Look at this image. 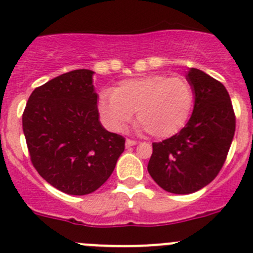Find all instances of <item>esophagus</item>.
<instances>
[{
	"label": "esophagus",
	"instance_id": "esophagus-1",
	"mask_svg": "<svg viewBox=\"0 0 253 253\" xmlns=\"http://www.w3.org/2000/svg\"><path fill=\"white\" fill-rule=\"evenodd\" d=\"M125 144H126V147H130V146H135L137 144V142L133 139H126L125 140Z\"/></svg>",
	"mask_w": 253,
	"mask_h": 253
}]
</instances>
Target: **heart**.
<instances>
[{
  "mask_svg": "<svg viewBox=\"0 0 253 253\" xmlns=\"http://www.w3.org/2000/svg\"><path fill=\"white\" fill-rule=\"evenodd\" d=\"M194 101V87L186 77L151 75L120 82L115 90L102 91L97 110L111 131L122 130L137 111L139 130L162 139L186 125Z\"/></svg>",
  "mask_w": 253,
  "mask_h": 253,
  "instance_id": "b5f03b06",
  "label": "heart"
}]
</instances>
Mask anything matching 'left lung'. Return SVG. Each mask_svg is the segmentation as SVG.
Returning <instances> with one entry per match:
<instances>
[{
    "label": "left lung",
    "instance_id": "left-lung-1",
    "mask_svg": "<svg viewBox=\"0 0 253 253\" xmlns=\"http://www.w3.org/2000/svg\"><path fill=\"white\" fill-rule=\"evenodd\" d=\"M195 92L191 118L178 133L158 143L148 172L172 194H191L210 184L222 169L236 131L231 97L222 82L200 69L187 73Z\"/></svg>",
    "mask_w": 253,
    "mask_h": 253
}]
</instances>
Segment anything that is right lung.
Wrapping results in <instances>:
<instances>
[{"label":"right lung","mask_w":253,"mask_h":253,"mask_svg":"<svg viewBox=\"0 0 253 253\" xmlns=\"http://www.w3.org/2000/svg\"><path fill=\"white\" fill-rule=\"evenodd\" d=\"M92 75L90 69H76L37 87L22 114L33 166L69 195L99 189L125 148V138L99 122Z\"/></svg>","instance_id":"add662e5"}]
</instances>
